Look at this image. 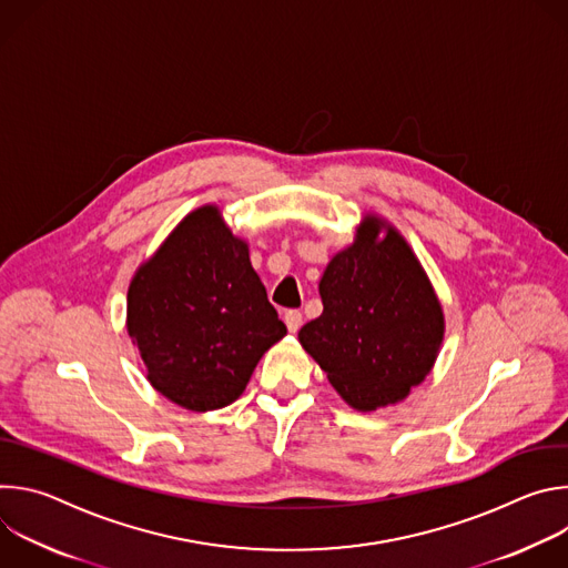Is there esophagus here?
Returning <instances> with one entry per match:
<instances>
[{
    "instance_id": "esophagus-1",
    "label": "esophagus",
    "mask_w": 568,
    "mask_h": 568,
    "mask_svg": "<svg viewBox=\"0 0 568 568\" xmlns=\"http://www.w3.org/2000/svg\"><path fill=\"white\" fill-rule=\"evenodd\" d=\"M301 323H303V314L298 310H287L285 312V326H287L290 333H296L301 328Z\"/></svg>"
}]
</instances>
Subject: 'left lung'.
<instances>
[{"label":"left lung","mask_w":568,"mask_h":568,"mask_svg":"<svg viewBox=\"0 0 568 568\" xmlns=\"http://www.w3.org/2000/svg\"><path fill=\"white\" fill-rule=\"evenodd\" d=\"M318 294L323 312L298 342L353 409L395 404L429 375L445 335L443 307L390 224L366 215L353 245L323 272Z\"/></svg>","instance_id":"8db88e82"}]
</instances>
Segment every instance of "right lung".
Wrapping results in <instances>:
<instances>
[{
	"label": "right lung",
	"mask_w": 568,
	"mask_h": 568,
	"mask_svg": "<svg viewBox=\"0 0 568 568\" xmlns=\"http://www.w3.org/2000/svg\"><path fill=\"white\" fill-rule=\"evenodd\" d=\"M128 335L150 384L189 412H213L245 390L261 357L287 335L217 206L189 213L128 290Z\"/></svg>",
	"instance_id": "1"
}]
</instances>
